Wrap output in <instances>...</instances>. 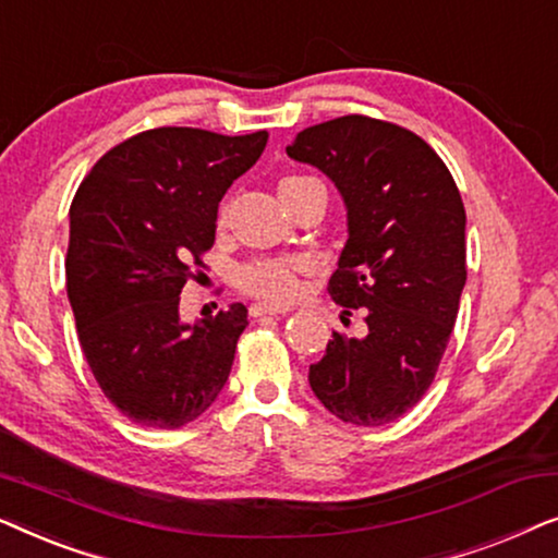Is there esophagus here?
Here are the masks:
<instances>
[{
	"label": "esophagus",
	"instance_id": "1",
	"mask_svg": "<svg viewBox=\"0 0 558 558\" xmlns=\"http://www.w3.org/2000/svg\"><path fill=\"white\" fill-rule=\"evenodd\" d=\"M284 307H277V304H266V302H256L248 307L251 317H266V315H284Z\"/></svg>",
	"mask_w": 558,
	"mask_h": 558
}]
</instances>
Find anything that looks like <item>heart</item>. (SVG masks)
I'll return each instance as SVG.
<instances>
[{
    "label": "heart",
    "instance_id": "obj_1",
    "mask_svg": "<svg viewBox=\"0 0 558 558\" xmlns=\"http://www.w3.org/2000/svg\"><path fill=\"white\" fill-rule=\"evenodd\" d=\"M312 178L304 174H289L279 182V195L289 193V190L302 185ZM220 220H226V208L220 210ZM239 284L243 292L262 296L266 302H289L296 294V266L287 262H254L243 266L239 274Z\"/></svg>",
    "mask_w": 558,
    "mask_h": 558
}]
</instances>
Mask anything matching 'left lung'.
Wrapping results in <instances>:
<instances>
[{"mask_svg":"<svg viewBox=\"0 0 558 558\" xmlns=\"http://www.w3.org/2000/svg\"><path fill=\"white\" fill-rule=\"evenodd\" d=\"M287 155L327 174L345 203L330 296L342 315H365L361 335L332 332L310 365L312 391L348 424L396 422L432 386L460 310V190L422 136L357 113L304 129Z\"/></svg>","mask_w":558,"mask_h":558,"instance_id":"1","label":"left lung"}]
</instances>
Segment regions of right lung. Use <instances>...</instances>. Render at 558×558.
Returning a JSON list of instances; mask_svg holds the SVG:
<instances>
[{
	"label": "right lung",
	"instance_id": "obj_1",
	"mask_svg": "<svg viewBox=\"0 0 558 558\" xmlns=\"http://www.w3.org/2000/svg\"><path fill=\"white\" fill-rule=\"evenodd\" d=\"M269 134L162 126L98 159L71 205L65 277L83 355L113 407L180 429L223 391L246 307L182 323L180 292L216 241L218 203Z\"/></svg>",
	"mask_w": 558,
	"mask_h": 558
}]
</instances>
